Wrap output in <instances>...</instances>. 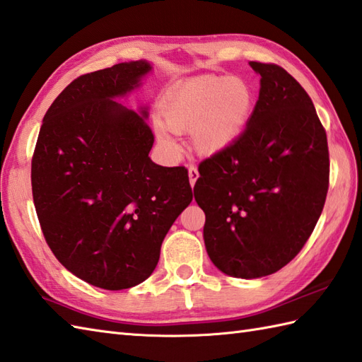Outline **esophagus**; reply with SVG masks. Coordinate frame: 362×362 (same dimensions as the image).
Instances as JSON below:
<instances>
[{"label": "esophagus", "instance_id": "esophagus-1", "mask_svg": "<svg viewBox=\"0 0 362 362\" xmlns=\"http://www.w3.org/2000/svg\"><path fill=\"white\" fill-rule=\"evenodd\" d=\"M188 177H189L191 187H194L196 180L199 179V171H197V168H196L194 165H189V166H188Z\"/></svg>", "mask_w": 362, "mask_h": 362}]
</instances>
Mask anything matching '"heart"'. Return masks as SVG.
<instances>
[{
	"instance_id": "b5f03b06",
	"label": "heart",
	"mask_w": 362,
	"mask_h": 362,
	"mask_svg": "<svg viewBox=\"0 0 362 362\" xmlns=\"http://www.w3.org/2000/svg\"><path fill=\"white\" fill-rule=\"evenodd\" d=\"M253 107V90L232 76H202L169 91L160 107L163 126H157L160 144L175 152L169 136L191 132V144L199 153H214L227 148L240 135Z\"/></svg>"
}]
</instances>
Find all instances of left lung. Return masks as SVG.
I'll return each instance as SVG.
<instances>
[{
	"instance_id": "left-lung-1",
	"label": "left lung",
	"mask_w": 362,
	"mask_h": 362,
	"mask_svg": "<svg viewBox=\"0 0 362 362\" xmlns=\"http://www.w3.org/2000/svg\"><path fill=\"white\" fill-rule=\"evenodd\" d=\"M259 96L244 132L199 165L194 199L219 271L271 275L303 249L329 185L327 132L305 88L275 64L250 62Z\"/></svg>"
}]
</instances>
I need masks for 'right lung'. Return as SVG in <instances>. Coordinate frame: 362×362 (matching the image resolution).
Segmentation results:
<instances>
[{"instance_id":"add662e5","label":"right lung","mask_w":362,"mask_h":362,"mask_svg":"<svg viewBox=\"0 0 362 362\" xmlns=\"http://www.w3.org/2000/svg\"><path fill=\"white\" fill-rule=\"evenodd\" d=\"M149 70L140 60L74 79L46 112L30 165L46 244L71 274L109 291L148 279L168 230L193 201L185 166L149 158L146 110L113 101Z\"/></svg>"}]
</instances>
